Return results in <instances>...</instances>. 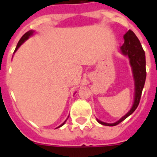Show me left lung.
Masks as SVG:
<instances>
[{
    "label": "left lung",
    "mask_w": 157,
    "mask_h": 157,
    "mask_svg": "<svg viewBox=\"0 0 157 157\" xmlns=\"http://www.w3.org/2000/svg\"><path fill=\"white\" fill-rule=\"evenodd\" d=\"M124 42L121 47V50L122 54L129 57V62L133 69L134 81H135L134 103L130 111L126 115H124L121 119H120L118 121L115 122L113 124L105 123L97 119L98 123L103 125H107V126H114L120 124L136 110L140 102L143 89H144L145 81H146V59H145V52L142 47L141 43L134 32L131 30H129L124 34Z\"/></svg>",
    "instance_id": "obj_1"
}]
</instances>
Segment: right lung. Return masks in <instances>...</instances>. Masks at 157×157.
<instances>
[{
    "label": "right lung",
    "mask_w": 157,
    "mask_h": 157,
    "mask_svg": "<svg viewBox=\"0 0 157 157\" xmlns=\"http://www.w3.org/2000/svg\"><path fill=\"white\" fill-rule=\"evenodd\" d=\"M33 31H29V32H28V33H26L25 34H24V35H23V36H22V37H21V39H20V40H19V41H18V45H17V46H16L15 50H14V52H15L16 50H18V48L19 47V46H20V45H22V44H23V43L24 42V41H25V40H27V39H28V38L29 37V36H30L33 35ZM65 122H66V121H64L63 123V124H62L61 125H60V126H62L63 124H65ZM60 126H59V127H60ZM59 127H58V128H59Z\"/></svg>",
    "instance_id": "right-lung-1"
}]
</instances>
